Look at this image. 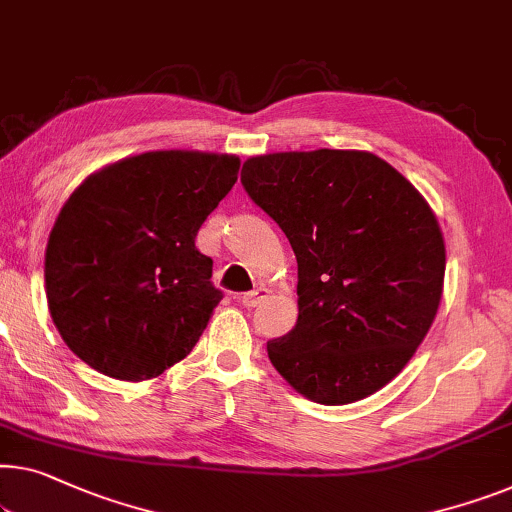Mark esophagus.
<instances>
[{"label": "esophagus", "instance_id": "34e87169", "mask_svg": "<svg viewBox=\"0 0 512 512\" xmlns=\"http://www.w3.org/2000/svg\"><path fill=\"white\" fill-rule=\"evenodd\" d=\"M268 293H270V288H265V286H256L254 291H249V293H242V305L244 307H258L261 305V302L268 298Z\"/></svg>", "mask_w": 512, "mask_h": 512}]
</instances>
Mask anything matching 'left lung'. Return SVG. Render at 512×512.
Segmentation results:
<instances>
[{
    "mask_svg": "<svg viewBox=\"0 0 512 512\" xmlns=\"http://www.w3.org/2000/svg\"><path fill=\"white\" fill-rule=\"evenodd\" d=\"M242 184L298 261V323L268 342L274 369L316 404L374 395L439 311L446 242L432 207L362 150L261 154L244 161Z\"/></svg>",
    "mask_w": 512,
    "mask_h": 512,
    "instance_id": "left-lung-1",
    "label": "left lung"
}]
</instances>
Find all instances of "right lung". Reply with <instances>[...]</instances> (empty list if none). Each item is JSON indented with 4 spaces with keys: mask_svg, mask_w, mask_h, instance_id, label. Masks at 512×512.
I'll list each match as a JSON object with an SVG mask.
<instances>
[{
    "mask_svg": "<svg viewBox=\"0 0 512 512\" xmlns=\"http://www.w3.org/2000/svg\"><path fill=\"white\" fill-rule=\"evenodd\" d=\"M238 170L235 154L143 152L73 191L48 238L46 295L80 360L147 381L187 358L221 300L196 235Z\"/></svg>",
    "mask_w": 512,
    "mask_h": 512,
    "instance_id": "right-lung-1",
    "label": "right lung"
}]
</instances>
